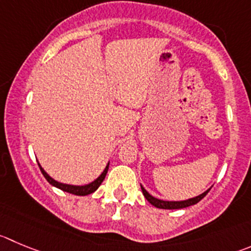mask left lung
I'll return each mask as SVG.
<instances>
[{"label": "left lung", "mask_w": 251, "mask_h": 251, "mask_svg": "<svg viewBox=\"0 0 251 251\" xmlns=\"http://www.w3.org/2000/svg\"><path fill=\"white\" fill-rule=\"evenodd\" d=\"M140 187H142L143 195H144L145 199L148 200V202L151 203L154 207H156V208H161V209H181V208H186V207L193 206V204L199 203V202L203 199L204 196L209 192V190H211V188H208V190L204 191V192L201 193V195L192 197V199L185 200V201H164V200H159L156 199V197H154V196L150 195V193L148 192L142 185H140Z\"/></svg>", "instance_id": "left-lung-1"}]
</instances>
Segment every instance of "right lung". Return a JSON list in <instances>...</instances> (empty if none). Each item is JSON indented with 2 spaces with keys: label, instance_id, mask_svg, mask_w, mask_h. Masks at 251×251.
<instances>
[{
  "label": "right lung",
  "instance_id": "1",
  "mask_svg": "<svg viewBox=\"0 0 251 251\" xmlns=\"http://www.w3.org/2000/svg\"><path fill=\"white\" fill-rule=\"evenodd\" d=\"M38 165H39V169H40V171H42L43 175H44V177L47 178V181L51 186H54V187H56V188H60V190H63L64 192L73 193V195H76V196H87V195H90V193L95 192V191H96L97 188L100 187V185H101V183H102V181L104 180V177H106V175H107V171H108L109 161H108V164H107V165H106V168H104V170L102 171L101 175H100L99 177L96 178V180H94V181H92V182L87 183V185H81V186L69 185V183L59 182V181L54 180V178H52L51 176L48 175L47 171H45L44 169H43L42 166H40L39 163H38Z\"/></svg>",
  "mask_w": 251,
  "mask_h": 251
}]
</instances>
